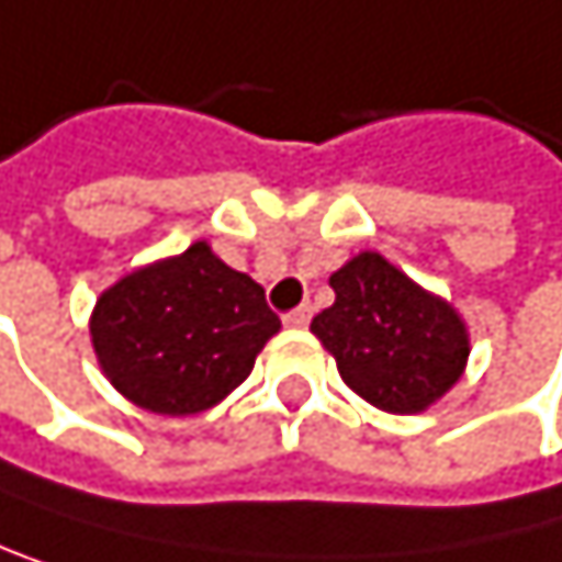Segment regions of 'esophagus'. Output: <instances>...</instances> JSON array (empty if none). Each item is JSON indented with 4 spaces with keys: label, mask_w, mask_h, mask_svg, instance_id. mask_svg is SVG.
Instances as JSON below:
<instances>
[{
    "label": "esophagus",
    "mask_w": 562,
    "mask_h": 562,
    "mask_svg": "<svg viewBox=\"0 0 562 562\" xmlns=\"http://www.w3.org/2000/svg\"><path fill=\"white\" fill-rule=\"evenodd\" d=\"M283 323H286L290 330H303L306 323H310V310H306V306H300V310L286 313V316H283Z\"/></svg>",
    "instance_id": "1"
}]
</instances>
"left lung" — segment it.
Segmentation results:
<instances>
[{
	"label": "left lung",
	"mask_w": 562,
	"mask_h": 562,
	"mask_svg": "<svg viewBox=\"0 0 562 562\" xmlns=\"http://www.w3.org/2000/svg\"><path fill=\"white\" fill-rule=\"evenodd\" d=\"M330 286L337 300L310 330L357 397L387 415H422L462 381L472 334L448 300L374 249L350 256Z\"/></svg>",
	"instance_id": "obj_1"
}]
</instances>
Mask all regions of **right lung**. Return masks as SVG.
I'll return each mask as SVG.
<instances>
[{
	"label": "right lung",
	"mask_w": 562,
	"mask_h": 562,
	"mask_svg": "<svg viewBox=\"0 0 562 562\" xmlns=\"http://www.w3.org/2000/svg\"><path fill=\"white\" fill-rule=\"evenodd\" d=\"M279 334L252 276L205 239L131 269L97 296L90 344L103 378L150 415L188 418L239 387Z\"/></svg>",
	"instance_id": "1"
}]
</instances>
